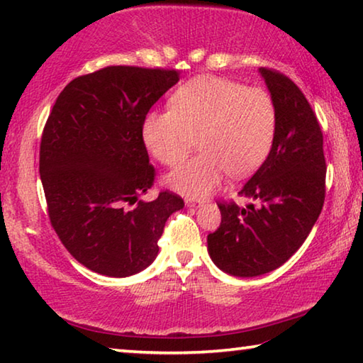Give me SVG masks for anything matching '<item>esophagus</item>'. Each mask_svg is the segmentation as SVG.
<instances>
[{
  "label": "esophagus",
  "mask_w": 363,
  "mask_h": 363,
  "mask_svg": "<svg viewBox=\"0 0 363 363\" xmlns=\"http://www.w3.org/2000/svg\"><path fill=\"white\" fill-rule=\"evenodd\" d=\"M201 205L200 200H194V199H187L186 200V206L189 208H199Z\"/></svg>",
  "instance_id": "esophagus-1"
}]
</instances>
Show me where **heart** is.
Masks as SVG:
<instances>
[{"label":"heart","instance_id":"b5f03b06","mask_svg":"<svg viewBox=\"0 0 363 363\" xmlns=\"http://www.w3.org/2000/svg\"><path fill=\"white\" fill-rule=\"evenodd\" d=\"M171 110L152 112L143 123L150 155L167 167L181 163L199 139L200 153L167 176L174 192L199 199L223 182L227 173L245 177L261 167L272 149L277 112L259 88L216 77H199L181 86Z\"/></svg>","mask_w":363,"mask_h":363}]
</instances>
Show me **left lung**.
<instances>
[{
    "label": "left lung",
    "instance_id": "obj_1",
    "mask_svg": "<svg viewBox=\"0 0 363 363\" xmlns=\"http://www.w3.org/2000/svg\"><path fill=\"white\" fill-rule=\"evenodd\" d=\"M277 112L267 158L238 195L245 208L219 205L220 225L208 235L211 261L233 277H257L296 253L325 200L323 134L309 102L290 78L259 69Z\"/></svg>",
    "mask_w": 363,
    "mask_h": 363
}]
</instances>
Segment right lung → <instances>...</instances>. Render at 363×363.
I'll return each instance as SVG.
<instances>
[{"mask_svg": "<svg viewBox=\"0 0 363 363\" xmlns=\"http://www.w3.org/2000/svg\"><path fill=\"white\" fill-rule=\"evenodd\" d=\"M177 82L176 70L106 67L72 79L49 113L40 147L49 219L93 272L130 277L149 267L164 223L184 208L169 192L139 200L155 176L143 123Z\"/></svg>", "mask_w": 363, "mask_h": 363, "instance_id": "obj_1", "label": "right lung"}]
</instances>
